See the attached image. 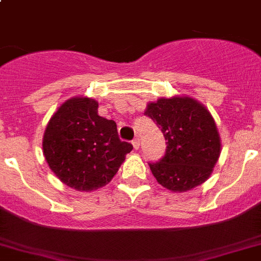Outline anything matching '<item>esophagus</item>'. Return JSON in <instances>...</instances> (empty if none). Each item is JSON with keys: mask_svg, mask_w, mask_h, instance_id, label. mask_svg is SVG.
Wrapping results in <instances>:
<instances>
[{"mask_svg": "<svg viewBox=\"0 0 261 261\" xmlns=\"http://www.w3.org/2000/svg\"><path fill=\"white\" fill-rule=\"evenodd\" d=\"M133 146H134V148H135V149H139V147H140V139H139V138H135V139L133 140Z\"/></svg>", "mask_w": 261, "mask_h": 261, "instance_id": "1", "label": "esophagus"}]
</instances>
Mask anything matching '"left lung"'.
Segmentation results:
<instances>
[{"label": "left lung", "instance_id": "obj_1", "mask_svg": "<svg viewBox=\"0 0 261 261\" xmlns=\"http://www.w3.org/2000/svg\"><path fill=\"white\" fill-rule=\"evenodd\" d=\"M148 115L167 140L164 158L149 163L153 177L172 192H188L203 184L221 155V138L214 118L192 97L159 98L147 105Z\"/></svg>", "mask_w": 261, "mask_h": 261}]
</instances>
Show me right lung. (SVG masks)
<instances>
[{"label":"right lung","mask_w":261,"mask_h":261,"mask_svg":"<svg viewBox=\"0 0 261 261\" xmlns=\"http://www.w3.org/2000/svg\"><path fill=\"white\" fill-rule=\"evenodd\" d=\"M131 149L118 137L115 122L99 117L98 102L89 97H72L62 103L43 135L49 169L79 192L109 184Z\"/></svg>","instance_id":"add662e5"}]
</instances>
